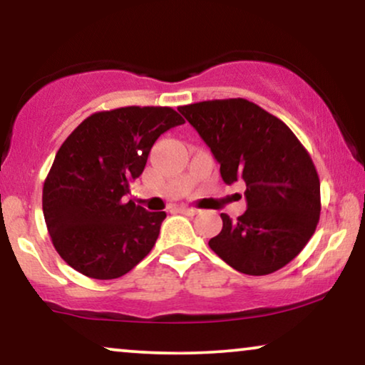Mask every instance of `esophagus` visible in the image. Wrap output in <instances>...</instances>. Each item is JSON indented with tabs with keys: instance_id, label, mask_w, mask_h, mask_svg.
Returning a JSON list of instances; mask_svg holds the SVG:
<instances>
[{
	"instance_id": "1",
	"label": "esophagus",
	"mask_w": 365,
	"mask_h": 365,
	"mask_svg": "<svg viewBox=\"0 0 365 365\" xmlns=\"http://www.w3.org/2000/svg\"><path fill=\"white\" fill-rule=\"evenodd\" d=\"M178 212H180V213H185V215H197V213H198L197 208H193V207H185V205L178 207Z\"/></svg>"
}]
</instances>
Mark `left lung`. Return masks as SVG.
Here are the masks:
<instances>
[{
	"label": "left lung",
	"instance_id": "left-lung-1",
	"mask_svg": "<svg viewBox=\"0 0 365 365\" xmlns=\"http://www.w3.org/2000/svg\"><path fill=\"white\" fill-rule=\"evenodd\" d=\"M220 163L223 182H244L247 210L208 242L247 275H269L297 257L320 218V182L310 155L284 121L245 98L178 106Z\"/></svg>",
	"mask_w": 365,
	"mask_h": 365
}]
</instances>
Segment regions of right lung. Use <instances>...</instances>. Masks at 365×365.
Here are the masks:
<instances>
[{
  "label": "right lung",
  "instance_id": "right-lung-1",
  "mask_svg": "<svg viewBox=\"0 0 365 365\" xmlns=\"http://www.w3.org/2000/svg\"><path fill=\"white\" fill-rule=\"evenodd\" d=\"M182 123L170 106H121L90 115L63 142L43 185V215L68 265L111 280L150 254L167 213L123 195L160 135Z\"/></svg>",
  "mask_w": 365,
  "mask_h": 365
}]
</instances>
